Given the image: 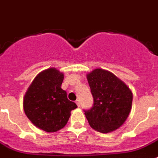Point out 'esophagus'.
<instances>
[{
	"instance_id": "esophagus-1",
	"label": "esophagus",
	"mask_w": 158,
	"mask_h": 158,
	"mask_svg": "<svg viewBox=\"0 0 158 158\" xmlns=\"http://www.w3.org/2000/svg\"><path fill=\"white\" fill-rule=\"evenodd\" d=\"M75 103H76L78 107H80V101H79V99H77L76 101H75Z\"/></svg>"
}]
</instances>
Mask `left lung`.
Instances as JSON below:
<instances>
[{
  "mask_svg": "<svg viewBox=\"0 0 158 158\" xmlns=\"http://www.w3.org/2000/svg\"><path fill=\"white\" fill-rule=\"evenodd\" d=\"M87 78L94 101L91 108L84 110L90 126L103 133L116 130L130 113L132 91L116 75L103 69H95Z\"/></svg>",
  "mask_w": 158,
  "mask_h": 158,
  "instance_id": "left-lung-1",
  "label": "left lung"
}]
</instances>
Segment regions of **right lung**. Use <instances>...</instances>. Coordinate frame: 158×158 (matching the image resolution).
Instances as JSON below:
<instances>
[{
	"label": "right lung",
	"instance_id": "add662e5",
	"mask_svg": "<svg viewBox=\"0 0 158 158\" xmlns=\"http://www.w3.org/2000/svg\"><path fill=\"white\" fill-rule=\"evenodd\" d=\"M63 74L55 68L39 73L28 88L24 97V111L29 120L38 128L54 132L67 124L71 111L77 108L67 99L61 88Z\"/></svg>",
	"mask_w": 158,
	"mask_h": 158
}]
</instances>
